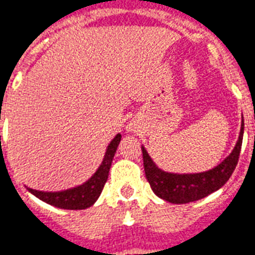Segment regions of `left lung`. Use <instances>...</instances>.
I'll return each mask as SVG.
<instances>
[{
    "label": "left lung",
    "mask_w": 255,
    "mask_h": 255,
    "mask_svg": "<svg viewBox=\"0 0 255 255\" xmlns=\"http://www.w3.org/2000/svg\"><path fill=\"white\" fill-rule=\"evenodd\" d=\"M244 136V119L241 123L240 136L232 153L217 167L200 174H171L157 167L144 146L142 159L146 179L151 189L159 198L171 204H188L201 200L222 188L228 181L240 157Z\"/></svg>",
    "instance_id": "8db88e82"
}]
</instances>
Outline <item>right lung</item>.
<instances>
[{
	"label": "right lung",
	"mask_w": 255,
	"mask_h": 255,
	"mask_svg": "<svg viewBox=\"0 0 255 255\" xmlns=\"http://www.w3.org/2000/svg\"><path fill=\"white\" fill-rule=\"evenodd\" d=\"M121 138L122 134L118 133L111 140L108 149H106L101 166L98 167V170L89 180L79 185V187L62 190V192H42V190H35L31 189V188H27V189L41 201L55 207H59V209L83 210V209L92 206L100 197L105 183L108 180L111 162H113V158H114L115 151L118 149V145L121 142Z\"/></svg>",
	"instance_id": "right-lung-1"
}]
</instances>
